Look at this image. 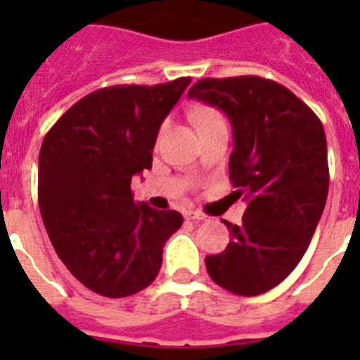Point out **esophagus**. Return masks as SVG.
I'll return each mask as SVG.
<instances>
[{
  "label": "esophagus",
  "instance_id": "obj_1",
  "mask_svg": "<svg viewBox=\"0 0 360 360\" xmlns=\"http://www.w3.org/2000/svg\"><path fill=\"white\" fill-rule=\"evenodd\" d=\"M186 219L191 220V222H194V224H200V222H205L207 217L203 213H198V211H191V213L186 214Z\"/></svg>",
  "mask_w": 360,
  "mask_h": 360
}]
</instances>
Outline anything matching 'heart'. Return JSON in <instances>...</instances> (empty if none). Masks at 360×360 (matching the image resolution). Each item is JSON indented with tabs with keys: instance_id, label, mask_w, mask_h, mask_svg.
<instances>
[{
	"instance_id": "b5f03b06",
	"label": "heart",
	"mask_w": 360,
	"mask_h": 360,
	"mask_svg": "<svg viewBox=\"0 0 360 360\" xmlns=\"http://www.w3.org/2000/svg\"><path fill=\"white\" fill-rule=\"evenodd\" d=\"M192 117H194V121H196V124L200 123H205V121H211V120H217V117H220L217 112H213V110H196L194 114H192Z\"/></svg>"
}]
</instances>
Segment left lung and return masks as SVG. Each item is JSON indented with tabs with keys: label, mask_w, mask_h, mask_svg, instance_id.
I'll use <instances>...</instances> for the list:
<instances>
[{
	"label": "left lung",
	"mask_w": 360,
	"mask_h": 360,
	"mask_svg": "<svg viewBox=\"0 0 360 360\" xmlns=\"http://www.w3.org/2000/svg\"><path fill=\"white\" fill-rule=\"evenodd\" d=\"M188 97L217 106L233 129L230 181L246 211L224 252L205 257L213 282L243 297L278 285L304 256L327 202V140L318 115L278 82L203 78Z\"/></svg>",
	"instance_id": "1"
}]
</instances>
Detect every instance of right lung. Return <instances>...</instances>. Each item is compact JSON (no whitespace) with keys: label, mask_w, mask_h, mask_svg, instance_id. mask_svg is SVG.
<instances>
[{"label":"right lung","mask_w":360,"mask_h":360,"mask_svg":"<svg viewBox=\"0 0 360 360\" xmlns=\"http://www.w3.org/2000/svg\"><path fill=\"white\" fill-rule=\"evenodd\" d=\"M191 78L103 87L48 130L39 155V207L48 237L76 280L110 299L157 278L177 211L134 203L130 181L151 169L158 129Z\"/></svg>","instance_id":"1"}]
</instances>
